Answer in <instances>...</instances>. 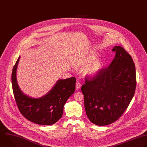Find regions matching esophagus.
Listing matches in <instances>:
<instances>
[{"instance_id":"1","label":"esophagus","mask_w":147,"mask_h":147,"mask_svg":"<svg viewBox=\"0 0 147 147\" xmlns=\"http://www.w3.org/2000/svg\"><path fill=\"white\" fill-rule=\"evenodd\" d=\"M81 87V84L79 82H77L76 84V88L77 89H80Z\"/></svg>"}]
</instances>
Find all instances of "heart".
<instances>
[{"mask_svg":"<svg viewBox=\"0 0 147 147\" xmlns=\"http://www.w3.org/2000/svg\"><path fill=\"white\" fill-rule=\"evenodd\" d=\"M97 58V54L95 51L86 53L75 59L74 66L77 68L84 69L85 75L94 76L97 74L102 66V63L99 60L95 61Z\"/></svg>","mask_w":147,"mask_h":147,"instance_id":"obj_1","label":"heart"}]
</instances>
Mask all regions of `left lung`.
<instances>
[{"mask_svg": "<svg viewBox=\"0 0 147 147\" xmlns=\"http://www.w3.org/2000/svg\"><path fill=\"white\" fill-rule=\"evenodd\" d=\"M116 55L110 65L95 76H86L81 87L86 113L93 124L104 126L117 121L128 107L135 92V65L121 46L112 50Z\"/></svg>", "mask_w": 147, "mask_h": 147, "instance_id": "8db88e82", "label": "left lung"}]
</instances>
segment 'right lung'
I'll list each match as a JSON object with an SVG mask.
<instances>
[{"label":"right lung","mask_w":147,"mask_h":147,"mask_svg":"<svg viewBox=\"0 0 147 147\" xmlns=\"http://www.w3.org/2000/svg\"><path fill=\"white\" fill-rule=\"evenodd\" d=\"M20 57L12 71L11 82L16 104L21 114L28 120L39 125H53L62 116L63 107L76 89L74 77L59 80L45 96L33 98L24 94L19 89L16 77Z\"/></svg>","instance_id":"1"}]
</instances>
